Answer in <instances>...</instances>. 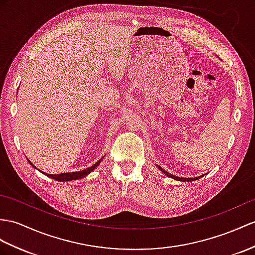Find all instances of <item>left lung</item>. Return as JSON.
I'll list each match as a JSON object with an SVG mask.
<instances>
[{"label":"left lung","instance_id":"1","mask_svg":"<svg viewBox=\"0 0 255 255\" xmlns=\"http://www.w3.org/2000/svg\"><path fill=\"white\" fill-rule=\"evenodd\" d=\"M159 169H160V171H162L164 174L166 175V176H169V177H171V178H174V179H176V181H181V182H189V181H196V179H199L201 176H199V177H191V178H185V177H177V176H175V175H172V174H170V173H167L166 171H164L162 167H160L159 166Z\"/></svg>","mask_w":255,"mask_h":255}]
</instances>
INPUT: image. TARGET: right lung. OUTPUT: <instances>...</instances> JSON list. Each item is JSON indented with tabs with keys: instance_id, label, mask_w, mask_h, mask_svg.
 I'll use <instances>...</instances> for the list:
<instances>
[{
	"instance_id": "1",
	"label": "right lung",
	"mask_w": 255,
	"mask_h": 255,
	"mask_svg": "<svg viewBox=\"0 0 255 255\" xmlns=\"http://www.w3.org/2000/svg\"><path fill=\"white\" fill-rule=\"evenodd\" d=\"M103 159H104V157H103L101 160H98L94 165H92V166L88 167V169L82 170V171L70 172V173H60V174H47V173H44V172H42V171H41V173H43V174H45L46 176L51 177V178H53V179H56V181H60V182L73 181V179H80V178H82V177L86 176L88 174H90V173L94 171V170L96 169V167L98 166V164L102 162ZM28 161H29V160H28ZM29 163H30L31 165H32V166H34L32 163L30 162V161H29ZM34 167H35V166H34Z\"/></svg>"
}]
</instances>
